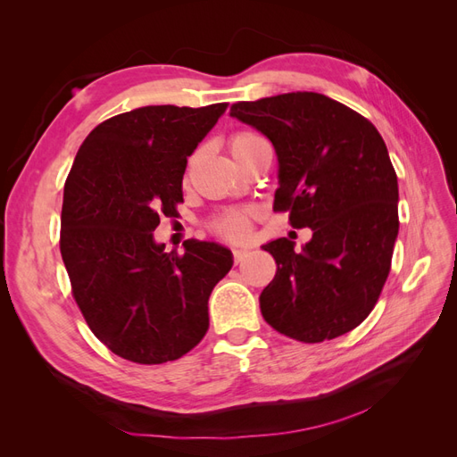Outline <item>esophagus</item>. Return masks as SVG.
Segmentation results:
<instances>
[{
	"label": "esophagus",
	"instance_id": "esophagus-1",
	"mask_svg": "<svg viewBox=\"0 0 457 457\" xmlns=\"http://www.w3.org/2000/svg\"><path fill=\"white\" fill-rule=\"evenodd\" d=\"M232 255H234V262H240L247 255V250H242V247H234Z\"/></svg>",
	"mask_w": 457,
	"mask_h": 457
}]
</instances>
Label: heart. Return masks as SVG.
<instances>
[{"label": "heart", "instance_id": "obj_1", "mask_svg": "<svg viewBox=\"0 0 457 457\" xmlns=\"http://www.w3.org/2000/svg\"><path fill=\"white\" fill-rule=\"evenodd\" d=\"M228 143L234 158L240 162L250 154L253 148H257L261 143H265V139L252 129H238L230 135ZM252 217L253 212L247 210V207H232V210H225L215 215L207 227L220 238L242 240L247 237V232H250Z\"/></svg>", "mask_w": 457, "mask_h": 457}]
</instances>
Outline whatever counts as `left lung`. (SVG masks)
<instances>
[{
  "label": "left lung",
  "mask_w": 457,
  "mask_h": 457,
  "mask_svg": "<svg viewBox=\"0 0 457 457\" xmlns=\"http://www.w3.org/2000/svg\"><path fill=\"white\" fill-rule=\"evenodd\" d=\"M230 116L274 145V212H287L294 228H312L301 252L287 238L262 245L276 261L259 297L262 318L303 343L347 334L376 307L400 225L383 137L353 108L312 91L234 103Z\"/></svg>",
  "instance_id": "obj_1"
}]
</instances>
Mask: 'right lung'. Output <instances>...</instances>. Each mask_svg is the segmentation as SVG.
<instances>
[{
	"mask_svg": "<svg viewBox=\"0 0 457 457\" xmlns=\"http://www.w3.org/2000/svg\"><path fill=\"white\" fill-rule=\"evenodd\" d=\"M227 103L143 106L99 123L64 183L61 255L95 337L137 364L177 361L210 328L207 299L232 267L215 242L165 253L152 232L177 217L187 158Z\"/></svg>",
	"mask_w": 457,
	"mask_h": 457,
	"instance_id": "right-lung-1",
	"label": "right lung"
}]
</instances>
